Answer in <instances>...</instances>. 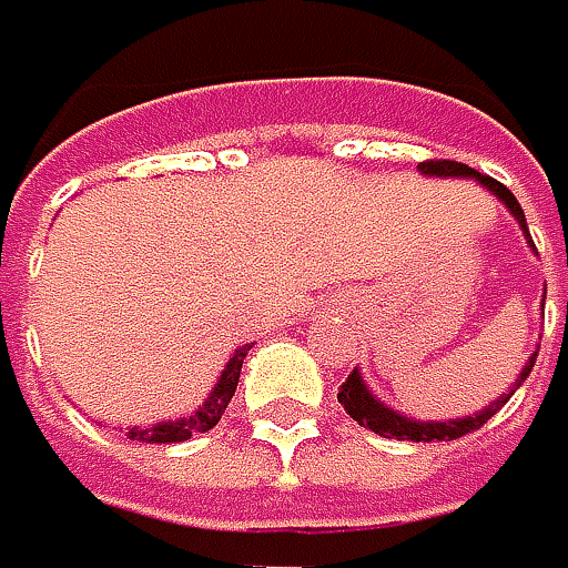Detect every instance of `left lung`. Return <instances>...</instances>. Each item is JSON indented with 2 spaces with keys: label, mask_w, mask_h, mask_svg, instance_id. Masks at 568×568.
<instances>
[{
  "label": "left lung",
  "mask_w": 568,
  "mask_h": 568,
  "mask_svg": "<svg viewBox=\"0 0 568 568\" xmlns=\"http://www.w3.org/2000/svg\"><path fill=\"white\" fill-rule=\"evenodd\" d=\"M420 171L424 174H436V178H475V181H481L498 200H505V206L517 216V223L524 225V232H527V220H524V210H520V203H517V196L507 190L505 183L495 181V178H488V174H478V171H471L468 164H459V161H424L420 164ZM530 245H534V239H530ZM540 352V348H537ZM534 362H537V355H530V362L524 365V372H520V378H517V387L520 382L530 375V368H534ZM507 400H510V394L507 397H498L495 404H488L481 414H475V417H466V420H446V424H420V420H410V417H400V414H394L390 407H385L382 400H375L372 394H368V387L362 385V378L352 372L348 378H345L343 385H339V404L345 407V414L352 417V420H358V426H365V429H372V433H382V436H397V439H414V443H433V439H459V436H466L471 429H481V426L488 424L501 407H505Z\"/></svg>",
  "instance_id": "1"
}]
</instances>
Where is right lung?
<instances>
[{
	"label": "right lung",
	"mask_w": 568,
	"mask_h": 568,
	"mask_svg": "<svg viewBox=\"0 0 568 568\" xmlns=\"http://www.w3.org/2000/svg\"><path fill=\"white\" fill-rule=\"evenodd\" d=\"M248 348H252V345H242V348L232 355V362L225 365L223 378H220L216 390L210 394V400H206V404H203L190 420L158 424V426H151V429H132V439L139 436V439H144V443H181V439L193 436V433H206V429H213V426L220 424V417L225 414V407H229L232 394H235L239 375H242V358L248 355Z\"/></svg>",
	"instance_id": "add662e5"
}]
</instances>
